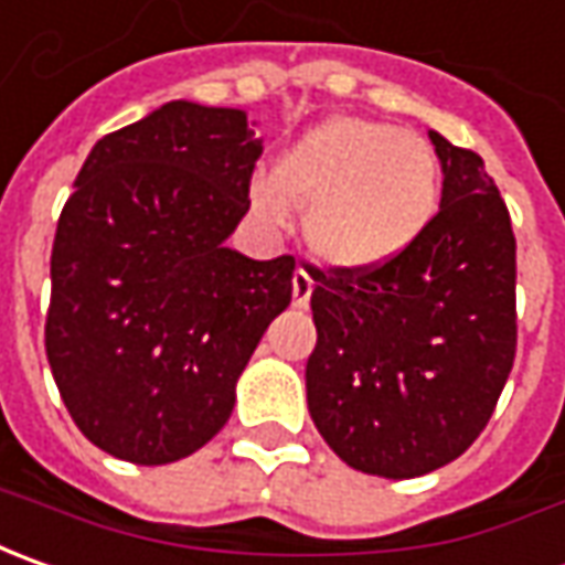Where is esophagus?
<instances>
[{
	"mask_svg": "<svg viewBox=\"0 0 565 565\" xmlns=\"http://www.w3.org/2000/svg\"><path fill=\"white\" fill-rule=\"evenodd\" d=\"M312 287H316V281L309 278V271H306V268H297V271H294V306H306L309 297H312Z\"/></svg>",
	"mask_w": 565,
	"mask_h": 565,
	"instance_id": "esophagus-1",
	"label": "esophagus"
}]
</instances>
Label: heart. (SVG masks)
I'll list each match as a JSON object with an SVG mask.
<instances>
[{
	"label": "heart",
	"instance_id": "obj_1",
	"mask_svg": "<svg viewBox=\"0 0 565 565\" xmlns=\"http://www.w3.org/2000/svg\"><path fill=\"white\" fill-rule=\"evenodd\" d=\"M253 209L281 224L302 209L312 253L365 271L397 259L425 234L440 203V162L428 140L369 118H331L302 134L249 186Z\"/></svg>",
	"mask_w": 565,
	"mask_h": 565
}]
</instances>
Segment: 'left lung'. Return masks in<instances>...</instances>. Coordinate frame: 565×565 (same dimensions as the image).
Listing matches in <instances>:
<instances>
[{
  "mask_svg": "<svg viewBox=\"0 0 565 565\" xmlns=\"http://www.w3.org/2000/svg\"><path fill=\"white\" fill-rule=\"evenodd\" d=\"M438 215L397 259L312 275L309 416L369 476L416 478L469 450L515 360V237L481 156L440 134Z\"/></svg>",
  "mask_w": 565,
  "mask_h": 565,
  "instance_id": "8db88e82",
  "label": "left lung"
}]
</instances>
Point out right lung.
Listing matches in <instances>:
<instances>
[{
	"mask_svg": "<svg viewBox=\"0 0 565 565\" xmlns=\"http://www.w3.org/2000/svg\"><path fill=\"white\" fill-rule=\"evenodd\" d=\"M263 147L241 108L168 103L106 134L52 244L46 356L74 425L162 466L222 431L234 384L294 294V256L227 249Z\"/></svg>",
	"mask_w": 565,
	"mask_h": 565,
	"instance_id": "add662e5",
	"label": "right lung"
}]
</instances>
